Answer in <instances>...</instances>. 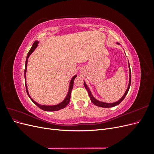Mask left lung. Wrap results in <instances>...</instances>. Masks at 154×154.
<instances>
[{
    "label": "left lung",
    "instance_id": "1",
    "mask_svg": "<svg viewBox=\"0 0 154 154\" xmlns=\"http://www.w3.org/2000/svg\"><path fill=\"white\" fill-rule=\"evenodd\" d=\"M128 66H129V68H130V64H129V63H128ZM129 71H130V79H129V84H128V87L127 90L126 91V92H125V94L123 95V96L122 97V98H121L118 101L115 102V103H103V102H101V101H99L96 100L94 98V97L92 96V95L91 94V91H90V90H89V88H88V87H87V85H86V83L84 82V86H85V88H86L87 92H88V95H89V97H90V98H91V101H92V103L93 104H94V105H96V106H101V107H105V108H109V107H112V106H116V105H119V104L121 103V102H122V101L124 100V98L125 97L126 95L127 94V93H128V91H129L130 86V83H131V71H130V68L129 69Z\"/></svg>",
    "mask_w": 154,
    "mask_h": 154
}]
</instances>
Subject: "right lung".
<instances>
[{
    "mask_svg": "<svg viewBox=\"0 0 154 154\" xmlns=\"http://www.w3.org/2000/svg\"><path fill=\"white\" fill-rule=\"evenodd\" d=\"M38 41H35V42L32 44V47L31 48V49L29 50V51L27 53V58H26V67H25V70H24V78H25V80H26V69H27V58H29V57L30 56V54L33 52V51L35 49V48L37 47V45H38ZM76 77V75H75L74 76H73V78H72V80L70 82V86H69V92H68V94L67 95V97H66V99H65L62 103H60V104H58L57 105H53V106H46V105H40L38 103H37L36 102H35L33 100L31 99V97H30L28 91H27V86L26 84V92L27 93V95L29 96V97L31 98V100L32 101V102L38 106L39 107L40 109H41L42 110H45V111H57V110H59L60 109H62L63 108H65L69 103L70 101V99H71V91L72 89L73 88V83H74V80L75 78Z\"/></svg>",
    "mask_w": 154,
    "mask_h": 154,
    "instance_id": "1",
    "label": "right lung"
}]
</instances>
